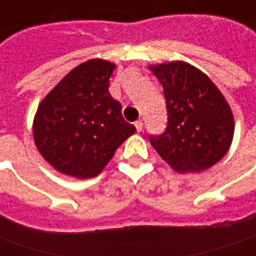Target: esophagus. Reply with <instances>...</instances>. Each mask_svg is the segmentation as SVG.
Here are the masks:
<instances>
[{"mask_svg":"<svg viewBox=\"0 0 256 256\" xmlns=\"http://www.w3.org/2000/svg\"><path fill=\"white\" fill-rule=\"evenodd\" d=\"M134 128H136L138 132H142V128H143V122H142V120H136V122H134Z\"/></svg>","mask_w":256,"mask_h":256,"instance_id":"34e87169","label":"esophagus"}]
</instances>
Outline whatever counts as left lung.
Masks as SVG:
<instances>
[{
  "label": "left lung",
  "mask_w": 256,
  "mask_h": 256,
  "mask_svg": "<svg viewBox=\"0 0 256 256\" xmlns=\"http://www.w3.org/2000/svg\"><path fill=\"white\" fill-rule=\"evenodd\" d=\"M163 86L168 123L150 143L178 172H200L228 152L234 116L210 78L188 62L150 67Z\"/></svg>",
  "instance_id": "1"
}]
</instances>
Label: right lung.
Wrapping results in <instances>:
<instances>
[{
    "label": "right lung",
    "mask_w": 256,
    "mask_h": 256,
    "mask_svg": "<svg viewBox=\"0 0 256 256\" xmlns=\"http://www.w3.org/2000/svg\"><path fill=\"white\" fill-rule=\"evenodd\" d=\"M114 64L90 60L68 72L41 102L34 140L42 158L58 172L93 178L136 128L122 116L110 93Z\"/></svg>",
    "instance_id": "add662e5"
}]
</instances>
